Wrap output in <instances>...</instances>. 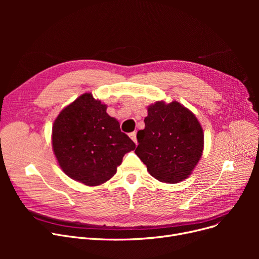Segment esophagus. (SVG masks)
<instances>
[{"label": "esophagus", "instance_id": "esophagus-1", "mask_svg": "<svg viewBox=\"0 0 259 259\" xmlns=\"http://www.w3.org/2000/svg\"><path fill=\"white\" fill-rule=\"evenodd\" d=\"M129 137L131 138V140L135 143V144H138V140H137V132H131L130 134H129Z\"/></svg>", "mask_w": 259, "mask_h": 259}]
</instances>
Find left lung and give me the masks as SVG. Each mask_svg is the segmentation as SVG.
Returning a JSON list of instances; mask_svg holds the SVG:
<instances>
[{
    "label": "left lung",
    "mask_w": 259,
    "mask_h": 259,
    "mask_svg": "<svg viewBox=\"0 0 259 259\" xmlns=\"http://www.w3.org/2000/svg\"><path fill=\"white\" fill-rule=\"evenodd\" d=\"M144 121L134 152L148 172L161 183L186 180L203 150V131L194 113L176 101H159L148 107Z\"/></svg>",
    "instance_id": "8db88e82"
}]
</instances>
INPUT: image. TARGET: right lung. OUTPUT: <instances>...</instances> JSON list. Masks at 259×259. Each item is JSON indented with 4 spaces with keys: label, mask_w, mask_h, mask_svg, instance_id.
Masks as SVG:
<instances>
[{
    "label": "right lung",
    "mask_w": 259,
    "mask_h": 259,
    "mask_svg": "<svg viewBox=\"0 0 259 259\" xmlns=\"http://www.w3.org/2000/svg\"><path fill=\"white\" fill-rule=\"evenodd\" d=\"M107 105L84 93L65 107L52 126V149L61 169L86 186H99L116 173L135 144L106 112Z\"/></svg>",
    "instance_id": "add662e5"
}]
</instances>
